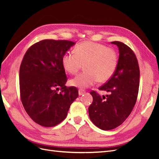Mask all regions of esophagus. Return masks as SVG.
I'll return each mask as SVG.
<instances>
[{
  "label": "esophagus",
  "instance_id": "1",
  "mask_svg": "<svg viewBox=\"0 0 159 159\" xmlns=\"http://www.w3.org/2000/svg\"><path fill=\"white\" fill-rule=\"evenodd\" d=\"M85 93V91L84 90H82V89H79L78 90V93H79V95H82L83 94H84Z\"/></svg>",
  "mask_w": 159,
  "mask_h": 159
}]
</instances>
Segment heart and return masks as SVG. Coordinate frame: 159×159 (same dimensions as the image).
<instances>
[{"mask_svg":"<svg viewBox=\"0 0 159 159\" xmlns=\"http://www.w3.org/2000/svg\"><path fill=\"white\" fill-rule=\"evenodd\" d=\"M74 53H66L62 57L64 70L75 74L84 65V71L70 80L71 85L85 89L95 84L105 82L111 78L117 65V54L114 49L92 42L77 45Z\"/></svg>","mask_w":159,"mask_h":159,"instance_id":"b5f03b06","label":"heart"}]
</instances>
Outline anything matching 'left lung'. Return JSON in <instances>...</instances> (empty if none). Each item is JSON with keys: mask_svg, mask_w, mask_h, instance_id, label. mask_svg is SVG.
Instances as JSON below:
<instances>
[{"mask_svg": "<svg viewBox=\"0 0 159 159\" xmlns=\"http://www.w3.org/2000/svg\"><path fill=\"white\" fill-rule=\"evenodd\" d=\"M118 47L119 57L111 78L99 90L110 92L102 97L94 91L90 94L93 102L88 108L91 121L107 131L117 127L129 117L135 105L139 87L140 71L133 50L123 43L111 42Z\"/></svg>", "mask_w": 159, "mask_h": 159, "instance_id": "1", "label": "left lung"}]
</instances>
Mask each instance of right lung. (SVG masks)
Masks as SVG:
<instances>
[{"instance_id":"obj_1","label":"right lung","mask_w":159,"mask_h":159,"mask_svg":"<svg viewBox=\"0 0 159 159\" xmlns=\"http://www.w3.org/2000/svg\"><path fill=\"white\" fill-rule=\"evenodd\" d=\"M75 44L43 40L32 45L23 57L19 71L21 101L28 115L40 125L49 127L61 123L78 97V89L66 86L62 65V57Z\"/></svg>"}]
</instances>
